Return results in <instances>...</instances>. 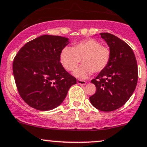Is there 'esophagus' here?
<instances>
[{
	"mask_svg": "<svg viewBox=\"0 0 147 147\" xmlns=\"http://www.w3.org/2000/svg\"><path fill=\"white\" fill-rule=\"evenodd\" d=\"M77 83H78V84H80V85H86V81H82V80H80V79L77 80Z\"/></svg>",
	"mask_w": 147,
	"mask_h": 147,
	"instance_id": "esophagus-1",
	"label": "esophagus"
}]
</instances>
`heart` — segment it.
Wrapping results in <instances>:
<instances>
[{
    "mask_svg": "<svg viewBox=\"0 0 147 147\" xmlns=\"http://www.w3.org/2000/svg\"><path fill=\"white\" fill-rule=\"evenodd\" d=\"M60 61L66 70L73 71L80 61L83 64L74 71L81 78L88 77L92 73H99L109 64L111 51L109 47L96 39H88L75 44L72 47H65L60 52Z\"/></svg>",
    "mask_w": 147,
    "mask_h": 147,
    "instance_id": "1",
    "label": "heart"
}]
</instances>
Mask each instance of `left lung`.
I'll return each mask as SVG.
<instances>
[{
    "mask_svg": "<svg viewBox=\"0 0 147 147\" xmlns=\"http://www.w3.org/2000/svg\"><path fill=\"white\" fill-rule=\"evenodd\" d=\"M111 51L107 66L91 81L96 92L90 97L98 110L110 112L126 103L134 93L138 79L137 60L131 47L123 40L110 33H100Z\"/></svg>",
    "mask_w": 147,
    "mask_h": 147,
    "instance_id": "obj_1",
    "label": "left lung"
}]
</instances>
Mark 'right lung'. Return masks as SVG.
<instances>
[{
	"label": "right lung",
	"mask_w": 147,
	"mask_h": 147,
	"mask_svg": "<svg viewBox=\"0 0 147 147\" xmlns=\"http://www.w3.org/2000/svg\"><path fill=\"white\" fill-rule=\"evenodd\" d=\"M69 43L66 37L45 34L25 44L16 54L15 81L20 96L30 107L42 111L58 107L76 84L60 62V52Z\"/></svg>",
	"instance_id": "obj_1"
}]
</instances>
